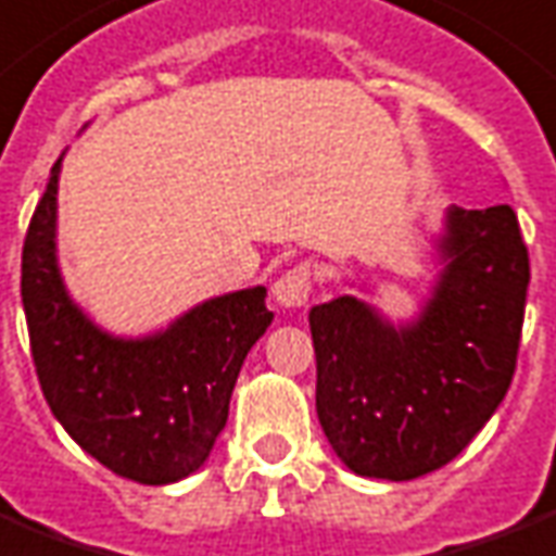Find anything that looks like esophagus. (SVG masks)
<instances>
[{
    "label": "esophagus",
    "mask_w": 556,
    "mask_h": 556,
    "mask_svg": "<svg viewBox=\"0 0 556 556\" xmlns=\"http://www.w3.org/2000/svg\"><path fill=\"white\" fill-rule=\"evenodd\" d=\"M274 300L282 308H300L306 306L308 294H312V274L306 265H296V268L286 270L282 277L274 282Z\"/></svg>",
    "instance_id": "1"
}]
</instances>
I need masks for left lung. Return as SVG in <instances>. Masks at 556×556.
<instances>
[{
	"label": "left lung",
	"instance_id": "obj_1",
	"mask_svg": "<svg viewBox=\"0 0 556 556\" xmlns=\"http://www.w3.org/2000/svg\"><path fill=\"white\" fill-rule=\"evenodd\" d=\"M434 250L440 274L410 320L353 294L308 312L317 419L355 476L410 481L446 466L514 379L531 282L516 212L448 206Z\"/></svg>",
	"mask_w": 556,
	"mask_h": 556
}]
</instances>
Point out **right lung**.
Segmentation results:
<instances>
[{"mask_svg":"<svg viewBox=\"0 0 556 556\" xmlns=\"http://www.w3.org/2000/svg\"><path fill=\"white\" fill-rule=\"evenodd\" d=\"M23 244V308L42 396L70 438L110 472L175 484L210 457L250 346L274 320L265 286L203 300L160 332L101 329L72 300L58 265V180Z\"/></svg>","mask_w":556,"mask_h":556,"instance_id":"1","label":"right lung"}]
</instances>
